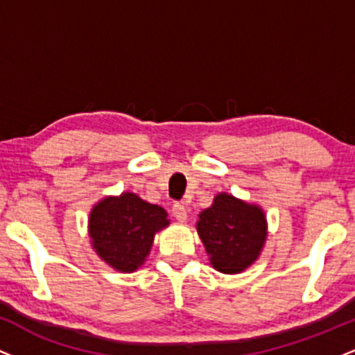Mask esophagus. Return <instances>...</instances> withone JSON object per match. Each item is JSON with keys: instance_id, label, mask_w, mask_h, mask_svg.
Wrapping results in <instances>:
<instances>
[{"instance_id": "1", "label": "esophagus", "mask_w": 355, "mask_h": 355, "mask_svg": "<svg viewBox=\"0 0 355 355\" xmlns=\"http://www.w3.org/2000/svg\"><path fill=\"white\" fill-rule=\"evenodd\" d=\"M172 214H173V217L178 220V222H185V220H187V207L180 202L173 203Z\"/></svg>"}]
</instances>
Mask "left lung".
<instances>
[{"mask_svg": "<svg viewBox=\"0 0 355 355\" xmlns=\"http://www.w3.org/2000/svg\"><path fill=\"white\" fill-rule=\"evenodd\" d=\"M210 262L223 274H239L254 263L267 237L263 211L227 193L215 197L197 223Z\"/></svg>", "mask_w": 355, "mask_h": 355, "instance_id": "left-lung-1", "label": "left lung"}]
</instances>
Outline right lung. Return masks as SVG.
<instances>
[{
    "label": "right lung",
    "mask_w": 355,
    "mask_h": 355,
    "mask_svg": "<svg viewBox=\"0 0 355 355\" xmlns=\"http://www.w3.org/2000/svg\"><path fill=\"white\" fill-rule=\"evenodd\" d=\"M168 223L162 207L141 200L135 193H123L105 198L92 210L89 237L108 266L133 272L148 255L155 234Z\"/></svg>",
    "instance_id": "1"
}]
</instances>
